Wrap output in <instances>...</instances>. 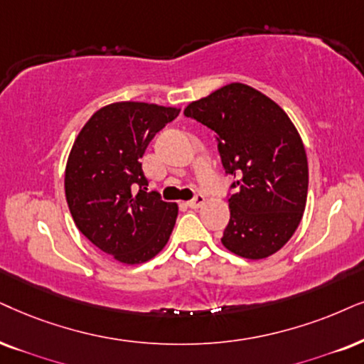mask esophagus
Returning a JSON list of instances; mask_svg holds the SVG:
<instances>
[{"label":"esophagus","mask_w":364,"mask_h":364,"mask_svg":"<svg viewBox=\"0 0 364 364\" xmlns=\"http://www.w3.org/2000/svg\"><path fill=\"white\" fill-rule=\"evenodd\" d=\"M205 201H206V198L203 195H196L191 201H188V206L193 210H196V208H200V206H203Z\"/></svg>","instance_id":"1"}]
</instances>
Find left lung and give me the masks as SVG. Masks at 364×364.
Segmentation results:
<instances>
[{
    "label": "left lung",
    "instance_id": "1",
    "mask_svg": "<svg viewBox=\"0 0 364 364\" xmlns=\"http://www.w3.org/2000/svg\"><path fill=\"white\" fill-rule=\"evenodd\" d=\"M185 116L216 132L225 173L237 178L222 243L243 259L280 250L304 215L309 169L301 136L272 99L228 84L195 100Z\"/></svg>",
    "mask_w": 364,
    "mask_h": 364
}]
</instances>
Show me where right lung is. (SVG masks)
<instances>
[{"instance_id": "1", "label": "right lung", "mask_w": 364, "mask_h": 364, "mask_svg": "<svg viewBox=\"0 0 364 364\" xmlns=\"http://www.w3.org/2000/svg\"><path fill=\"white\" fill-rule=\"evenodd\" d=\"M178 114L176 107L156 104H109L87 121L68 154L65 196L73 222L99 250L122 264L158 255L176 223L178 205L146 191L141 158Z\"/></svg>"}]
</instances>
